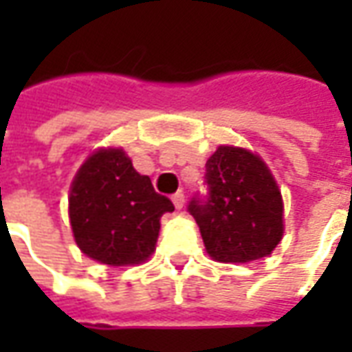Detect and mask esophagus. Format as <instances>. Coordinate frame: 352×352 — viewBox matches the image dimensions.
Listing matches in <instances>:
<instances>
[{
    "label": "esophagus",
    "mask_w": 352,
    "mask_h": 352,
    "mask_svg": "<svg viewBox=\"0 0 352 352\" xmlns=\"http://www.w3.org/2000/svg\"><path fill=\"white\" fill-rule=\"evenodd\" d=\"M173 206H175V209H183L184 206V194L183 192H177V194H173Z\"/></svg>",
    "instance_id": "1"
}]
</instances>
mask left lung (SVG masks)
Masks as SVG:
<instances>
[{
	"label": "left lung",
	"mask_w": 352,
	"mask_h": 352,
	"mask_svg": "<svg viewBox=\"0 0 352 352\" xmlns=\"http://www.w3.org/2000/svg\"><path fill=\"white\" fill-rule=\"evenodd\" d=\"M206 198H192L209 256L219 262L264 258L283 239V198L258 154L219 146L206 164Z\"/></svg>",
	"instance_id": "obj_1"
}]
</instances>
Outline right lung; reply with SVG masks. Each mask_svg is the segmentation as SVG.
Returning <instances> with one entry per match:
<instances>
[{"label": "right lung", "instance_id": "obj_1", "mask_svg": "<svg viewBox=\"0 0 352 352\" xmlns=\"http://www.w3.org/2000/svg\"><path fill=\"white\" fill-rule=\"evenodd\" d=\"M175 207L138 173L122 148H100L80 166L69 192L73 237L88 258L109 265L145 262L160 219Z\"/></svg>", "mask_w": 352, "mask_h": 352}]
</instances>
